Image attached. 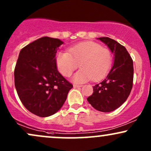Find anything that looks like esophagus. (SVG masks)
<instances>
[{"label": "esophagus", "instance_id": "34e87169", "mask_svg": "<svg viewBox=\"0 0 151 151\" xmlns=\"http://www.w3.org/2000/svg\"><path fill=\"white\" fill-rule=\"evenodd\" d=\"M73 86L74 88H79V87H81L82 85H77V84H74Z\"/></svg>", "mask_w": 151, "mask_h": 151}]
</instances>
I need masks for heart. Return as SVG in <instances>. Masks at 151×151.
I'll list each match as a JSON object with an SVG mask.
<instances>
[{
	"label": "heart",
	"instance_id": "heart-1",
	"mask_svg": "<svg viewBox=\"0 0 151 151\" xmlns=\"http://www.w3.org/2000/svg\"><path fill=\"white\" fill-rule=\"evenodd\" d=\"M57 67L64 77H70L78 65L81 70L72 77L76 83H84L91 79H101L112 65V55L108 48L94 42H84L72 47L68 52H60L56 58Z\"/></svg>",
	"mask_w": 151,
	"mask_h": 151
}]
</instances>
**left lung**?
Here are the masks:
<instances>
[{"instance_id": "obj_1", "label": "left lung", "mask_w": 151, "mask_h": 151, "mask_svg": "<svg viewBox=\"0 0 151 151\" xmlns=\"http://www.w3.org/2000/svg\"><path fill=\"white\" fill-rule=\"evenodd\" d=\"M114 54V62L108 75L93 86L89 103L102 112L113 111L121 106L129 97L133 86V60L124 46L109 37L98 38Z\"/></svg>"}]
</instances>
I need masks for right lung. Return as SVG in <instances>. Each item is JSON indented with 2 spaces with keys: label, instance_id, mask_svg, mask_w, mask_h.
Returning a JSON list of instances; mask_svg holds the SVG:
<instances>
[{
  "label": "right lung",
  "instance_id": "right-lung-1",
  "mask_svg": "<svg viewBox=\"0 0 151 151\" xmlns=\"http://www.w3.org/2000/svg\"><path fill=\"white\" fill-rule=\"evenodd\" d=\"M63 42L43 37L20 50L15 67V86L22 104L40 117L58 112L73 87L57 69L56 52Z\"/></svg>",
  "mask_w": 151,
  "mask_h": 151
}]
</instances>
